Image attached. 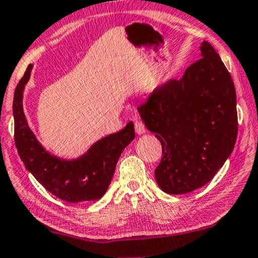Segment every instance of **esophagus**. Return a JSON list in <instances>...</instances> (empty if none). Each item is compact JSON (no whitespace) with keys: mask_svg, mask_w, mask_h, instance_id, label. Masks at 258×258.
Wrapping results in <instances>:
<instances>
[{"mask_svg":"<svg viewBox=\"0 0 258 258\" xmlns=\"http://www.w3.org/2000/svg\"><path fill=\"white\" fill-rule=\"evenodd\" d=\"M135 128H136V132L138 133V135H143V133L146 132L145 125H144V122L142 121V120H136V121H135Z\"/></svg>","mask_w":258,"mask_h":258,"instance_id":"34e87169","label":"esophagus"}]
</instances>
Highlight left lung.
<instances>
[{"label": "left lung", "mask_w": 258, "mask_h": 258, "mask_svg": "<svg viewBox=\"0 0 258 258\" xmlns=\"http://www.w3.org/2000/svg\"><path fill=\"white\" fill-rule=\"evenodd\" d=\"M181 80L156 88L138 113L162 144L159 188L185 194L208 183L229 158L238 132L232 78L210 42Z\"/></svg>", "instance_id": "8db88e82"}]
</instances>
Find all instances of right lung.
Here are the masks:
<instances>
[{"instance_id":"obj_1","label":"right lung","mask_w":258,"mask_h":258,"mask_svg":"<svg viewBox=\"0 0 258 258\" xmlns=\"http://www.w3.org/2000/svg\"><path fill=\"white\" fill-rule=\"evenodd\" d=\"M33 65L29 64L16 86L13 100L14 139L25 167L60 200L71 204L99 200L106 193L115 171L116 162L135 139V126L128 122L121 131L97 140L84 155L76 159H61L51 155L35 138L26 120L22 97Z\"/></svg>"}]
</instances>
